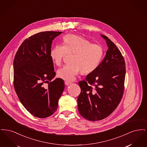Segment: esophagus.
<instances>
[{
  "label": "esophagus",
  "mask_w": 147,
  "mask_h": 147,
  "mask_svg": "<svg viewBox=\"0 0 147 147\" xmlns=\"http://www.w3.org/2000/svg\"><path fill=\"white\" fill-rule=\"evenodd\" d=\"M64 83L66 85H69V84H71V83L70 82H68V81H65V82H64Z\"/></svg>",
  "instance_id": "1"
}]
</instances>
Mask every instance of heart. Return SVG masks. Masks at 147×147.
I'll return each instance as SVG.
<instances>
[{
    "label": "heart",
    "instance_id": "heart-1",
    "mask_svg": "<svg viewBox=\"0 0 147 147\" xmlns=\"http://www.w3.org/2000/svg\"><path fill=\"white\" fill-rule=\"evenodd\" d=\"M63 45L57 44L50 51V57L57 65H61L66 53H73L69 64L58 70V77L74 80L82 71L88 74L98 67L104 56V49L98 43H91L83 37L68 34L63 38Z\"/></svg>",
    "mask_w": 147,
    "mask_h": 147
}]
</instances>
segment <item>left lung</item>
Returning <instances> with one entry per match:
<instances>
[{
  "label": "left lung",
  "mask_w": 147,
  "mask_h": 147,
  "mask_svg": "<svg viewBox=\"0 0 147 147\" xmlns=\"http://www.w3.org/2000/svg\"><path fill=\"white\" fill-rule=\"evenodd\" d=\"M108 49L98 68L80 81L81 92L78 109L82 116L91 121L109 116L118 106L124 92L126 66L124 58L117 46L107 36Z\"/></svg>",
  "instance_id": "8db88e82"
}]
</instances>
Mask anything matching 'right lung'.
Wrapping results in <instances>:
<instances>
[{
    "label": "right lung",
    "mask_w": 147,
    "mask_h": 147,
    "mask_svg": "<svg viewBox=\"0 0 147 147\" xmlns=\"http://www.w3.org/2000/svg\"><path fill=\"white\" fill-rule=\"evenodd\" d=\"M62 32L45 31L26 38L14 58V86L21 104L38 118L52 115L64 89L61 78H56L50 57L54 38Z\"/></svg>",
    "instance_id": "add662e5"
}]
</instances>
